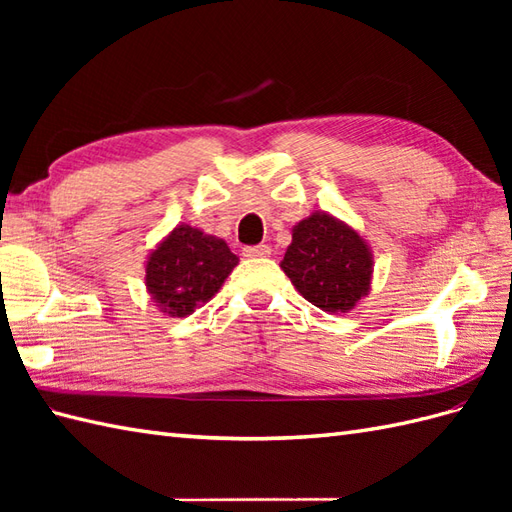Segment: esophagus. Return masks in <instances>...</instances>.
<instances>
[{
    "label": "esophagus",
    "mask_w": 512,
    "mask_h": 512,
    "mask_svg": "<svg viewBox=\"0 0 512 512\" xmlns=\"http://www.w3.org/2000/svg\"><path fill=\"white\" fill-rule=\"evenodd\" d=\"M270 246L268 244H257V246H246L244 257H268Z\"/></svg>",
    "instance_id": "34e87169"
}]
</instances>
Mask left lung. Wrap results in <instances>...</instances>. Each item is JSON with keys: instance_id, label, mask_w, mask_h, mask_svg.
Wrapping results in <instances>:
<instances>
[{"instance_id": "1", "label": "left lung", "mask_w": 512, "mask_h": 512, "mask_svg": "<svg viewBox=\"0 0 512 512\" xmlns=\"http://www.w3.org/2000/svg\"><path fill=\"white\" fill-rule=\"evenodd\" d=\"M281 268L303 299L339 314L352 310L369 290L372 255L350 226L328 213H314L295 226Z\"/></svg>"}]
</instances>
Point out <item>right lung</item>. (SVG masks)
I'll use <instances>...</instances> for the list:
<instances>
[{
  "instance_id": "1",
  "label": "right lung",
  "mask_w": 512,
  "mask_h": 512,
  "mask_svg": "<svg viewBox=\"0 0 512 512\" xmlns=\"http://www.w3.org/2000/svg\"><path fill=\"white\" fill-rule=\"evenodd\" d=\"M235 266L226 242L182 224L151 253L145 279L162 310L187 317L220 290Z\"/></svg>"
}]
</instances>
